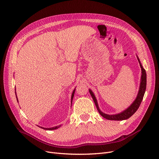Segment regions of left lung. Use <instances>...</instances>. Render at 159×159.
Returning <instances> with one entry per match:
<instances>
[{
  "instance_id": "8db88e82",
  "label": "left lung",
  "mask_w": 159,
  "mask_h": 159,
  "mask_svg": "<svg viewBox=\"0 0 159 159\" xmlns=\"http://www.w3.org/2000/svg\"><path fill=\"white\" fill-rule=\"evenodd\" d=\"M137 59H138V61L139 62V65L141 68V83H140V86H139V92L138 94H137V96L135 98V100L134 101V102L130 105V106L125 110H124L123 111H122L120 113L116 114H105L103 112H102L100 111V109H99L98 105L97 103V100L96 99V97H95L94 93H93V91L89 89V93L91 95V97L93 99V101L95 103V105L97 108V110L98 111V112L100 113V114L103 116V117L105 119L109 120H116V121H121V120H127L129 118H130L131 116L137 111V110L138 109V108L140 106V104L143 100L144 94L146 91V73L145 70L143 68L141 63L140 62V60L139 59V57L137 56Z\"/></svg>"
}]
</instances>
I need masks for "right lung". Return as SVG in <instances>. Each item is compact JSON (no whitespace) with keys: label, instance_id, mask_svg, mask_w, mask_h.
<instances>
[{"label":"right lung","instance_id":"right-lung-1","mask_svg":"<svg viewBox=\"0 0 159 159\" xmlns=\"http://www.w3.org/2000/svg\"><path fill=\"white\" fill-rule=\"evenodd\" d=\"M75 89L73 90V93H72V94H71V103H72V100H73V96H74V93H75ZM15 94H16V90H15ZM16 97L17 102H18V98H17V97H16ZM61 126V125H58V126H54V127H52V128H43V127H41V126H39V127H41V129H45V130H52L57 129L58 128L60 127Z\"/></svg>","mask_w":159,"mask_h":159}]
</instances>
